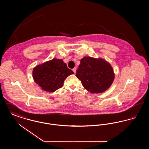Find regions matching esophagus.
I'll return each instance as SVG.
<instances>
[{
	"label": "esophagus",
	"mask_w": 149,
	"mask_h": 149,
	"mask_svg": "<svg viewBox=\"0 0 149 149\" xmlns=\"http://www.w3.org/2000/svg\"><path fill=\"white\" fill-rule=\"evenodd\" d=\"M76 70H77V68H74L72 69V71H73V72H74V73L76 72Z\"/></svg>",
	"instance_id": "obj_1"
}]
</instances>
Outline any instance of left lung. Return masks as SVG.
I'll return each instance as SVG.
<instances>
[{
	"instance_id": "8db88e82",
	"label": "left lung",
	"mask_w": 149,
	"mask_h": 149,
	"mask_svg": "<svg viewBox=\"0 0 149 149\" xmlns=\"http://www.w3.org/2000/svg\"><path fill=\"white\" fill-rule=\"evenodd\" d=\"M76 77L85 89L92 93L106 91L113 81V70L105 60L84 57L80 60Z\"/></svg>"
}]
</instances>
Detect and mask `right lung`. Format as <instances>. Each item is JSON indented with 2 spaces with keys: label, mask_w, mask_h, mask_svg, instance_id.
Instances as JSON below:
<instances>
[{
  "label": "right lung",
  "mask_w": 149,
  "mask_h": 149,
  "mask_svg": "<svg viewBox=\"0 0 149 149\" xmlns=\"http://www.w3.org/2000/svg\"><path fill=\"white\" fill-rule=\"evenodd\" d=\"M73 74L63 60L54 58L34 68L33 77L43 91L54 92L61 88L66 78Z\"/></svg>",
  "instance_id": "add662e5"
}]
</instances>
